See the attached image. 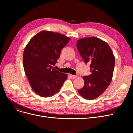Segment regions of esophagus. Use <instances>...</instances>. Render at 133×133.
<instances>
[{"label": "esophagus", "mask_w": 133, "mask_h": 133, "mask_svg": "<svg viewBox=\"0 0 133 133\" xmlns=\"http://www.w3.org/2000/svg\"><path fill=\"white\" fill-rule=\"evenodd\" d=\"M76 75H70V77H71V79H75V78H76Z\"/></svg>", "instance_id": "obj_1"}]
</instances>
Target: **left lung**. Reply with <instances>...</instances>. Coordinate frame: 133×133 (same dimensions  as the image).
<instances>
[{
  "instance_id": "obj_1",
  "label": "left lung",
  "mask_w": 133,
  "mask_h": 133,
  "mask_svg": "<svg viewBox=\"0 0 133 133\" xmlns=\"http://www.w3.org/2000/svg\"><path fill=\"white\" fill-rule=\"evenodd\" d=\"M76 47L86 64H89L91 74L83 76L85 85L78 90L85 99L93 100L101 95L112 79L115 58L109 45L96 38L79 40Z\"/></svg>"
}]
</instances>
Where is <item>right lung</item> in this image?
Masks as SVG:
<instances>
[{"label": "right lung", "instance_id": "add662e5", "mask_svg": "<svg viewBox=\"0 0 133 133\" xmlns=\"http://www.w3.org/2000/svg\"><path fill=\"white\" fill-rule=\"evenodd\" d=\"M70 38L59 33L41 31L26 46L23 54L25 74L33 91L48 97L60 89L67 75L54 67L62 49Z\"/></svg>", "mask_w": 133, "mask_h": 133}]
</instances>
